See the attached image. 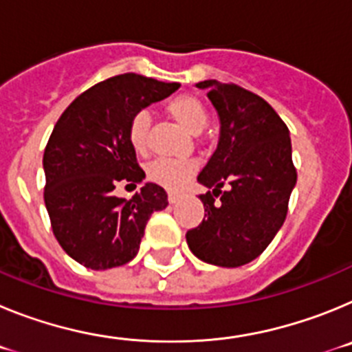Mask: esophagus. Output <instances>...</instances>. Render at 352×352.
<instances>
[{
    "mask_svg": "<svg viewBox=\"0 0 352 352\" xmlns=\"http://www.w3.org/2000/svg\"><path fill=\"white\" fill-rule=\"evenodd\" d=\"M167 199H169V203H170V204H174V203H176V201H178V199H179V194H178V192H169V195H167Z\"/></svg>",
    "mask_w": 352,
    "mask_h": 352,
    "instance_id": "esophagus-1",
    "label": "esophagus"
}]
</instances>
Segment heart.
Returning <instances> with one entry per match:
<instances>
[{
	"mask_svg": "<svg viewBox=\"0 0 352 352\" xmlns=\"http://www.w3.org/2000/svg\"><path fill=\"white\" fill-rule=\"evenodd\" d=\"M167 113L192 133L203 132L210 120L204 102L194 95H179L173 98L167 104ZM149 125H151V118L146 111H138L130 118L126 133H129L130 146L135 153L142 155L148 149ZM195 173H197V162L192 158H186V160L155 158L146 167V176L149 182L157 183L164 188H170V190H176L185 185Z\"/></svg>",
	"mask_w": 352,
	"mask_h": 352,
	"instance_id": "b5f03b06",
	"label": "heart"
}]
</instances>
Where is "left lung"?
<instances>
[{
  "label": "left lung",
  "instance_id": "left-lung-1",
  "mask_svg": "<svg viewBox=\"0 0 352 352\" xmlns=\"http://www.w3.org/2000/svg\"><path fill=\"white\" fill-rule=\"evenodd\" d=\"M220 118L214 153L199 173L206 219L186 232L195 257L236 268L259 257L287 217L296 185L289 129L256 93L232 82L203 80ZM230 185L222 191L223 185Z\"/></svg>",
  "mask_w": 352,
  "mask_h": 352
}]
</instances>
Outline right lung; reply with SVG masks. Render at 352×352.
I'll return each mask as SVG.
<instances>
[{
    "mask_svg": "<svg viewBox=\"0 0 352 352\" xmlns=\"http://www.w3.org/2000/svg\"><path fill=\"white\" fill-rule=\"evenodd\" d=\"M178 88V82L121 74L80 93L54 125L43 151V201L58 243L86 268L132 261L151 213L169 204L155 183L130 201L113 190L146 176L129 142L130 118Z\"/></svg>",
    "mask_w": 352,
    "mask_h": 352,
    "instance_id": "add662e5",
    "label": "right lung"
}]
</instances>
